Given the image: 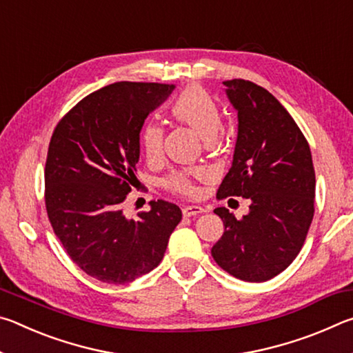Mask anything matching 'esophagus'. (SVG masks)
Listing matches in <instances>:
<instances>
[{"label": "esophagus", "mask_w": 353, "mask_h": 353, "mask_svg": "<svg viewBox=\"0 0 353 353\" xmlns=\"http://www.w3.org/2000/svg\"><path fill=\"white\" fill-rule=\"evenodd\" d=\"M205 210L202 207H199V205H185L183 208H182V213H183V216H194V214H199V213H204Z\"/></svg>", "instance_id": "esophagus-1"}]
</instances>
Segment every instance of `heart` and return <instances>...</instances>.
Segmentation results:
<instances>
[{"instance_id":"1","label":"heart","mask_w":353,"mask_h":353,"mask_svg":"<svg viewBox=\"0 0 353 353\" xmlns=\"http://www.w3.org/2000/svg\"><path fill=\"white\" fill-rule=\"evenodd\" d=\"M171 113L179 123H183L205 143L216 140L223 129V117L214 99L201 87H188L171 107ZM141 151L149 163H157L163 157V129L149 123L140 135ZM204 171H176L163 181V187L174 194L193 196L194 181L204 179Z\"/></svg>"}]
</instances>
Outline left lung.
I'll return each mask as SVG.
<instances>
[{
    "label": "left lung",
    "instance_id": "left-lung-1",
    "mask_svg": "<svg viewBox=\"0 0 353 353\" xmlns=\"http://www.w3.org/2000/svg\"><path fill=\"white\" fill-rule=\"evenodd\" d=\"M223 83L238 113V135L218 198L241 196L250 205L241 219L225 207L214 208L224 234L212 255L230 276L266 282L301 252L313 221L312 152L294 119L270 92L244 79Z\"/></svg>",
    "mask_w": 353,
    "mask_h": 353
}]
</instances>
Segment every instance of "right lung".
I'll use <instances>...</instances> for the list:
<instances>
[{"label": "right lung", "instance_id": "1", "mask_svg": "<svg viewBox=\"0 0 353 353\" xmlns=\"http://www.w3.org/2000/svg\"><path fill=\"white\" fill-rule=\"evenodd\" d=\"M174 90L151 82H115L79 101L52 132L45 204L70 259L99 282L124 285L162 261L182 212L166 201L130 219L123 202L135 179L140 132Z\"/></svg>", "mask_w": 353, "mask_h": 353}]
</instances>
